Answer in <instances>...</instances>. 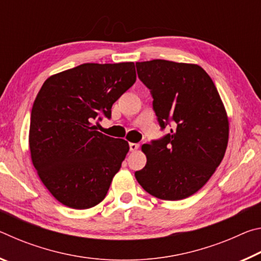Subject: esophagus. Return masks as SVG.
Segmentation results:
<instances>
[{"label": "esophagus", "instance_id": "34e87169", "mask_svg": "<svg viewBox=\"0 0 261 261\" xmlns=\"http://www.w3.org/2000/svg\"><path fill=\"white\" fill-rule=\"evenodd\" d=\"M138 148H139V144L130 143V151H131V152H136Z\"/></svg>", "mask_w": 261, "mask_h": 261}]
</instances>
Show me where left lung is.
<instances>
[{
  "instance_id": "obj_1",
  "label": "left lung",
  "mask_w": 261,
  "mask_h": 261,
  "mask_svg": "<svg viewBox=\"0 0 261 261\" xmlns=\"http://www.w3.org/2000/svg\"><path fill=\"white\" fill-rule=\"evenodd\" d=\"M138 77L153 96L161 129L170 134L144 144L147 162L135 176L145 191L162 200L196 193L220 166L228 146L229 121L212 78L197 64L137 62Z\"/></svg>"
}]
</instances>
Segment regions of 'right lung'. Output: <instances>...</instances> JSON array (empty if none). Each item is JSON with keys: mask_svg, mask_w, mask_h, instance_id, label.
<instances>
[{"mask_svg": "<svg viewBox=\"0 0 261 261\" xmlns=\"http://www.w3.org/2000/svg\"><path fill=\"white\" fill-rule=\"evenodd\" d=\"M134 62L84 63L46 79L31 113L29 144L41 182L61 204L91 208L105 199L129 143L96 131L136 82Z\"/></svg>", "mask_w": 261, "mask_h": 261, "instance_id": "1", "label": "right lung"}]
</instances>
